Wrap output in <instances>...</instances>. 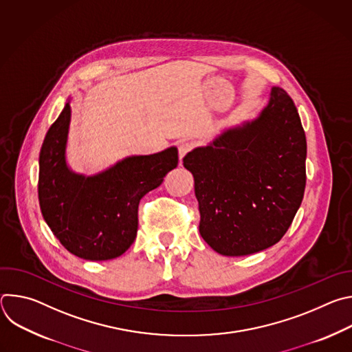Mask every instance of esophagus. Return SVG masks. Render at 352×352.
<instances>
[{"mask_svg":"<svg viewBox=\"0 0 352 352\" xmlns=\"http://www.w3.org/2000/svg\"><path fill=\"white\" fill-rule=\"evenodd\" d=\"M193 147L192 142H181L178 146V153H179V159H182L188 152H190Z\"/></svg>","mask_w":352,"mask_h":352,"instance_id":"1","label":"esophagus"}]
</instances>
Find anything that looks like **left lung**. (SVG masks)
Listing matches in <instances>:
<instances>
[{
    "mask_svg": "<svg viewBox=\"0 0 352 352\" xmlns=\"http://www.w3.org/2000/svg\"><path fill=\"white\" fill-rule=\"evenodd\" d=\"M307 138L288 93L272 87L254 121L226 129L184 157L195 179L199 232L216 252L243 256L277 243L307 184Z\"/></svg>",
    "mask_w": 352,
    "mask_h": 352,
    "instance_id": "left-lung-1",
    "label": "left lung"
}]
</instances>
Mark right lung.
<instances>
[{
    "mask_svg": "<svg viewBox=\"0 0 352 352\" xmlns=\"http://www.w3.org/2000/svg\"><path fill=\"white\" fill-rule=\"evenodd\" d=\"M71 106L50 126L38 156L41 214L63 246L86 261L121 256L138 232L140 199L178 164L177 147L126 157L109 170L86 177L65 160Z\"/></svg>",
    "mask_w": 352,
    "mask_h": 352,
    "instance_id": "1",
    "label": "right lung"
}]
</instances>
